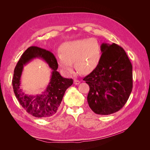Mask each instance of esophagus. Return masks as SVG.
Masks as SVG:
<instances>
[{"label": "esophagus", "mask_w": 150, "mask_h": 150, "mask_svg": "<svg viewBox=\"0 0 150 150\" xmlns=\"http://www.w3.org/2000/svg\"><path fill=\"white\" fill-rule=\"evenodd\" d=\"M80 83V81L79 80H77V79H74V84L76 85H78Z\"/></svg>", "instance_id": "34e87169"}]
</instances>
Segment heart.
<instances>
[{"label": "heart", "mask_w": 150, "mask_h": 150, "mask_svg": "<svg viewBox=\"0 0 150 150\" xmlns=\"http://www.w3.org/2000/svg\"><path fill=\"white\" fill-rule=\"evenodd\" d=\"M61 54L56 55V60L61 69L69 75L73 71L72 62L81 74H87L99 64L101 59L100 45L95 39H81L71 40L61 44Z\"/></svg>", "instance_id": "obj_1"}]
</instances>
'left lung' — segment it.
<instances>
[{"label":"left lung","instance_id":"left-lung-1","mask_svg":"<svg viewBox=\"0 0 150 150\" xmlns=\"http://www.w3.org/2000/svg\"><path fill=\"white\" fill-rule=\"evenodd\" d=\"M98 66L83 79L89 86L88 103L98 115L120 110L133 88V67L125 50L115 43H103Z\"/></svg>","mask_w":150,"mask_h":150}]
</instances>
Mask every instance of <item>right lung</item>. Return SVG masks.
<instances>
[{
	"label": "right lung",
	"instance_id": "obj_1",
	"mask_svg": "<svg viewBox=\"0 0 150 150\" xmlns=\"http://www.w3.org/2000/svg\"><path fill=\"white\" fill-rule=\"evenodd\" d=\"M35 58H42L52 69V78L42 95H28L20 88V78L23 66ZM58 64L55 56L49 51L38 47H29L22 54L13 71L12 86L18 101L31 115L36 117L49 118L56 115L66 89L73 83L57 71Z\"/></svg>",
	"mask_w": 150,
	"mask_h": 150
}]
</instances>
